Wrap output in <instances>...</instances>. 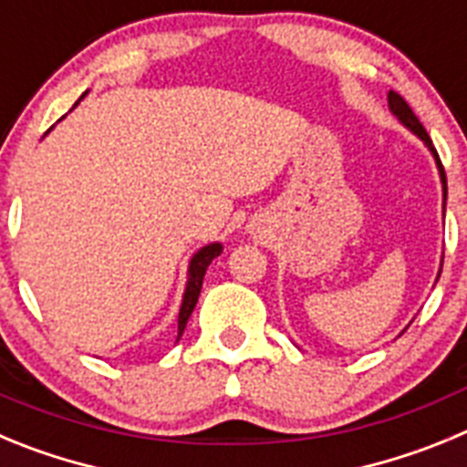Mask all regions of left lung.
<instances>
[{
  "mask_svg": "<svg viewBox=\"0 0 467 467\" xmlns=\"http://www.w3.org/2000/svg\"><path fill=\"white\" fill-rule=\"evenodd\" d=\"M388 105H390V109H393V114H395V117L400 119V121L404 123V126H407V128H411V130H414V133L419 135V138L423 140V142L428 144V147H431L432 156H435V161H437V168H440V175H442V187H444V205H447V175H444V166H442V161H440V156H437V150H435V144H432L431 135L426 133V128H423V123L419 121V117H416L414 111H411V107L407 105V100H404L402 95H400V93H395V90H390V93H388Z\"/></svg>",
  "mask_w": 467,
  "mask_h": 467,
  "instance_id": "1",
  "label": "left lung"
}]
</instances>
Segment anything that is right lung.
<instances>
[{
	"label": "right lung",
	"instance_id": "right-lung-1",
	"mask_svg": "<svg viewBox=\"0 0 467 467\" xmlns=\"http://www.w3.org/2000/svg\"><path fill=\"white\" fill-rule=\"evenodd\" d=\"M222 245L220 243H213V245H205L203 250H198L193 254L192 264H189V280H187V292H184L182 308H180V317H177V339L182 337L184 327H187V320L192 316L193 306H196L198 295H201V287H203V275L205 269L210 266L214 257H220Z\"/></svg>",
	"mask_w": 467,
	"mask_h": 467
}]
</instances>
